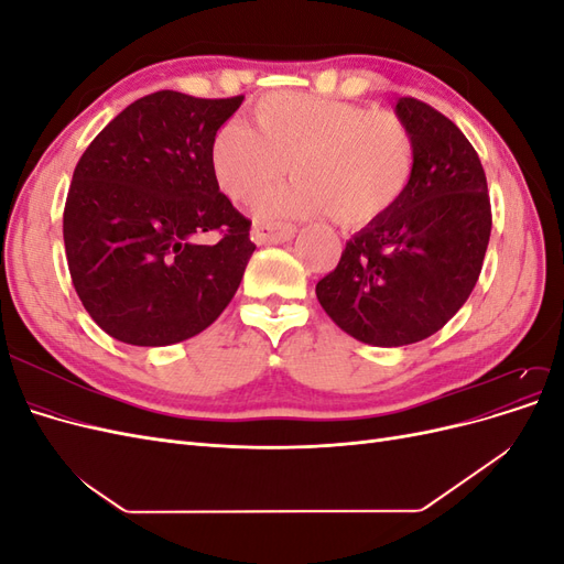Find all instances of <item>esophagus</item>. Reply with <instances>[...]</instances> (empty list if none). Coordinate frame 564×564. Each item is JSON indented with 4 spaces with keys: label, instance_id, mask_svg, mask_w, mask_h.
Returning <instances> with one entry per match:
<instances>
[{
    "label": "esophagus",
    "instance_id": "obj_1",
    "mask_svg": "<svg viewBox=\"0 0 564 564\" xmlns=\"http://www.w3.org/2000/svg\"><path fill=\"white\" fill-rule=\"evenodd\" d=\"M296 228L292 224H280V220H256L251 228V240L256 245H280L292 240Z\"/></svg>",
    "mask_w": 564,
    "mask_h": 564
}]
</instances>
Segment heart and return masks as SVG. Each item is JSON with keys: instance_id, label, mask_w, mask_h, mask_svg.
Masks as SVG:
<instances>
[{"instance_id": "1", "label": "heart", "mask_w": 564, "mask_h": 564, "mask_svg": "<svg viewBox=\"0 0 564 564\" xmlns=\"http://www.w3.org/2000/svg\"><path fill=\"white\" fill-rule=\"evenodd\" d=\"M212 141L214 176L230 199L251 202L292 162L296 181L259 202L263 216H334L344 228L379 224L402 202L416 172L414 135L398 115L350 100L270 94Z\"/></svg>"}]
</instances>
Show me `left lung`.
Returning <instances> with one entry per match:
<instances>
[{"instance_id": "left-lung-1", "label": "left lung", "mask_w": 564, "mask_h": 564, "mask_svg": "<svg viewBox=\"0 0 564 564\" xmlns=\"http://www.w3.org/2000/svg\"><path fill=\"white\" fill-rule=\"evenodd\" d=\"M416 145L402 202L346 242L315 294L340 329L369 346H409L440 332L480 278L491 232L485 169L460 129L419 98L395 106Z\"/></svg>"}]
</instances>
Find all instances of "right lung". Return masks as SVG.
I'll use <instances>...</instances> for the list:
<instances>
[{
	"mask_svg": "<svg viewBox=\"0 0 564 564\" xmlns=\"http://www.w3.org/2000/svg\"><path fill=\"white\" fill-rule=\"evenodd\" d=\"M245 96L155 91L133 100L79 158L63 212L75 292L100 329L172 346L226 311L256 245L218 191L212 141ZM204 234H216L202 243Z\"/></svg>",
	"mask_w": 564,
	"mask_h": 564,
	"instance_id": "right-lung-1",
	"label": "right lung"
}]
</instances>
